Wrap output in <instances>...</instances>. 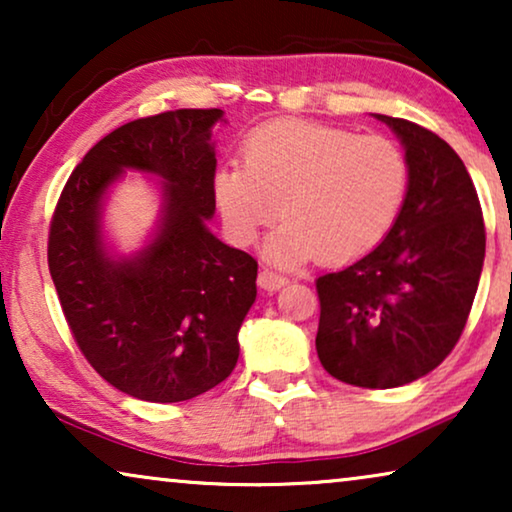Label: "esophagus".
Instances as JSON below:
<instances>
[{
	"label": "esophagus",
	"instance_id": "esophagus-1",
	"mask_svg": "<svg viewBox=\"0 0 512 512\" xmlns=\"http://www.w3.org/2000/svg\"><path fill=\"white\" fill-rule=\"evenodd\" d=\"M284 284H286V277L279 275V272H272L268 268H263L261 272H258V286L265 291H277V289H282Z\"/></svg>",
	"mask_w": 512,
	"mask_h": 512
}]
</instances>
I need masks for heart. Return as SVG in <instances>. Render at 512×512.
<instances>
[{
  "label": "heart",
  "instance_id": "heart-1",
  "mask_svg": "<svg viewBox=\"0 0 512 512\" xmlns=\"http://www.w3.org/2000/svg\"><path fill=\"white\" fill-rule=\"evenodd\" d=\"M242 165L214 174V202L237 244L277 219L265 256L298 265L342 263L384 240L405 205L410 163L396 142L333 125L284 121L251 132Z\"/></svg>",
  "mask_w": 512,
  "mask_h": 512
}]
</instances>
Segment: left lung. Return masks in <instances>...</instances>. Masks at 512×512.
I'll return each mask as SVG.
<instances>
[{"mask_svg": "<svg viewBox=\"0 0 512 512\" xmlns=\"http://www.w3.org/2000/svg\"><path fill=\"white\" fill-rule=\"evenodd\" d=\"M373 116L403 146L408 198L370 254L317 279V354L335 380L394 389L429 375L457 345L485 263V223L466 165L445 139Z\"/></svg>", "mask_w": 512, "mask_h": 512, "instance_id": "left-lung-1", "label": "left lung"}]
</instances>
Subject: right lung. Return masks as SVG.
<instances>
[{
	"mask_svg": "<svg viewBox=\"0 0 512 512\" xmlns=\"http://www.w3.org/2000/svg\"><path fill=\"white\" fill-rule=\"evenodd\" d=\"M221 109L139 118L100 139L69 177L48 237V270L76 345L123 394L179 403L233 373L240 326L256 300L258 263L221 242L212 130ZM125 171L159 181L157 226L121 255L103 230Z\"/></svg>",
	"mask_w": 512,
	"mask_h": 512,
	"instance_id": "right-lung-1",
	"label": "right lung"
}]
</instances>
